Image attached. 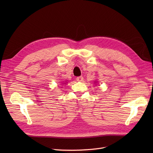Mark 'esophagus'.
I'll list each match as a JSON object with an SVG mask.
<instances>
[{"mask_svg":"<svg viewBox=\"0 0 153 153\" xmlns=\"http://www.w3.org/2000/svg\"><path fill=\"white\" fill-rule=\"evenodd\" d=\"M83 80H84V78H83V76H82L76 77V80L78 82H82Z\"/></svg>","mask_w":153,"mask_h":153,"instance_id":"34e87169","label":"esophagus"}]
</instances>
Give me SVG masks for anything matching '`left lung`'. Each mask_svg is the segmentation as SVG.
<instances>
[{"instance_id": "1", "label": "left lung", "mask_w": 153, "mask_h": 153, "mask_svg": "<svg viewBox=\"0 0 153 153\" xmlns=\"http://www.w3.org/2000/svg\"><path fill=\"white\" fill-rule=\"evenodd\" d=\"M94 83H95V82H94Z\"/></svg>"}]
</instances>
